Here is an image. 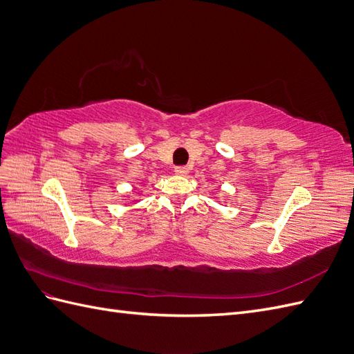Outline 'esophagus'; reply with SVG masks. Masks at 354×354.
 I'll list each match as a JSON object with an SVG mask.
<instances>
[{
  "label": "esophagus",
  "mask_w": 354,
  "mask_h": 354,
  "mask_svg": "<svg viewBox=\"0 0 354 354\" xmlns=\"http://www.w3.org/2000/svg\"><path fill=\"white\" fill-rule=\"evenodd\" d=\"M174 173H176L177 176H187V173H189V169H187L186 167H176V169H174Z\"/></svg>",
  "instance_id": "34e87169"
}]
</instances>
